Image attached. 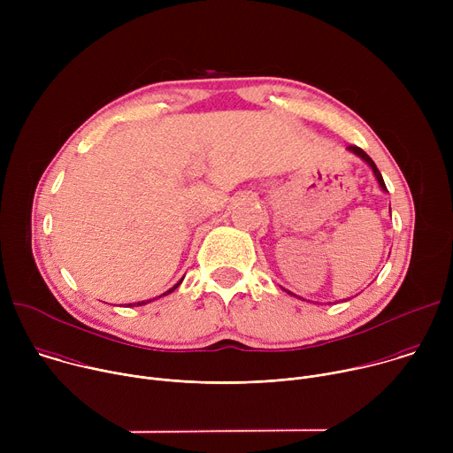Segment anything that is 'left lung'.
I'll list each match as a JSON object with an SVG mask.
<instances>
[{"label":"left lung","mask_w":453,"mask_h":453,"mask_svg":"<svg viewBox=\"0 0 453 453\" xmlns=\"http://www.w3.org/2000/svg\"><path fill=\"white\" fill-rule=\"evenodd\" d=\"M348 150L349 152H353L355 156H358L362 161H365L367 165H369V168L372 170V173H374V177H376V180H378V184H380V188L383 189V191H387V188H385V182H383V177H381V173H380V170L376 168V165H374V161L362 150V149H358V147H355V145H351V147H348ZM389 211H391V208H389ZM290 294V292H288ZM301 299V297H299Z\"/></svg>","instance_id":"obj_1"}]
</instances>
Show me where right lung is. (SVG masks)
I'll use <instances>...</instances> for the list:
<instances>
[{
    "label": "right lung",
    "instance_id": "1",
    "mask_svg": "<svg viewBox=\"0 0 453 453\" xmlns=\"http://www.w3.org/2000/svg\"><path fill=\"white\" fill-rule=\"evenodd\" d=\"M180 281H182V280H180ZM180 281H179L175 287H172L170 290H166L165 294H170V292H173V290H175V288L180 285ZM165 294H161V296H165ZM161 296H159V297H161ZM147 303H150V299H149V301H142V303H138V306H142V304H147ZM133 304H136V303H131V304H128V306H133Z\"/></svg>",
    "mask_w": 453,
    "mask_h": 453
}]
</instances>
